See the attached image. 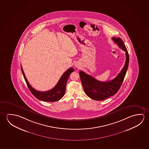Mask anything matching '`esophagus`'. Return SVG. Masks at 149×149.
<instances>
[{
	"instance_id": "1",
	"label": "esophagus",
	"mask_w": 149,
	"mask_h": 149,
	"mask_svg": "<svg viewBox=\"0 0 149 149\" xmlns=\"http://www.w3.org/2000/svg\"><path fill=\"white\" fill-rule=\"evenodd\" d=\"M76 67H78V68H79V66H78V65H77H77H76Z\"/></svg>"
}]
</instances>
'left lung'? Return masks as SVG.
Masks as SVG:
<instances>
[{
    "label": "left lung",
    "instance_id": "obj_1",
    "mask_svg": "<svg viewBox=\"0 0 149 149\" xmlns=\"http://www.w3.org/2000/svg\"><path fill=\"white\" fill-rule=\"evenodd\" d=\"M112 39L118 47L126 52L125 65L118 75L112 80L102 82L97 80L83 71L79 72L84 92L88 97L95 100H103L118 92L123 83L128 67L129 55L123 41L120 38L112 37Z\"/></svg>",
    "mask_w": 149,
    "mask_h": 149
}]
</instances>
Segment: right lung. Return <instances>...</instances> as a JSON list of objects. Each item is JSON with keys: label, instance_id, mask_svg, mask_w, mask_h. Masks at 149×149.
<instances>
[{"label": "right lung", "instance_id": "add662e5", "mask_svg": "<svg viewBox=\"0 0 149 149\" xmlns=\"http://www.w3.org/2000/svg\"><path fill=\"white\" fill-rule=\"evenodd\" d=\"M21 67L22 71L24 76V79L26 81V84L28 86L31 93L33 94V96L37 99L43 102H56L61 99L64 96L66 87L67 82L68 79L70 74L74 71V69L71 67L65 71L63 74L61 76L59 79L58 82L54 88L52 89L45 92H40L34 89L29 83L26 79L25 75L24 74V71Z\"/></svg>", "mask_w": 149, "mask_h": 149}]
</instances>
